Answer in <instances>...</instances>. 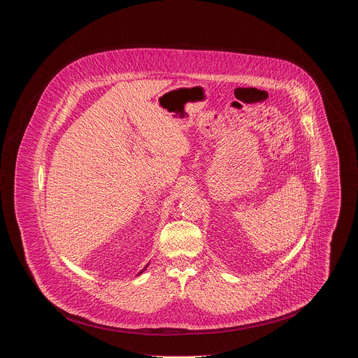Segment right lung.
<instances>
[{
    "label": "right lung",
    "mask_w": 358,
    "mask_h": 358,
    "mask_svg": "<svg viewBox=\"0 0 358 358\" xmlns=\"http://www.w3.org/2000/svg\"><path fill=\"white\" fill-rule=\"evenodd\" d=\"M147 266H148V265H147ZM147 266H145V268H147ZM145 268H144V269H143V271H141V272H138V275H140V273H143V272H144V271H145Z\"/></svg>",
    "instance_id": "1"
}]
</instances>
